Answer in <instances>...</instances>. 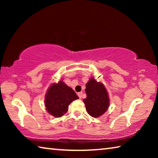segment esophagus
<instances>
[{
	"label": "esophagus",
	"instance_id": "obj_1",
	"mask_svg": "<svg viewBox=\"0 0 158 158\" xmlns=\"http://www.w3.org/2000/svg\"><path fill=\"white\" fill-rule=\"evenodd\" d=\"M82 94H83V93L82 92H80V93H78V96H79V98L81 99V97H82Z\"/></svg>",
	"mask_w": 158,
	"mask_h": 158
}]
</instances>
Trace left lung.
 <instances>
[{
    "label": "left lung",
    "mask_w": 158,
    "mask_h": 158,
    "mask_svg": "<svg viewBox=\"0 0 158 158\" xmlns=\"http://www.w3.org/2000/svg\"><path fill=\"white\" fill-rule=\"evenodd\" d=\"M87 97L83 100L88 114L99 117L107 110L109 105L108 93L104 85L91 78L85 85Z\"/></svg>",
    "instance_id": "obj_1"
}]
</instances>
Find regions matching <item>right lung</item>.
I'll use <instances>...</instances> for the list:
<instances>
[{"label": "right lung", "instance_id": "right-lung-1", "mask_svg": "<svg viewBox=\"0 0 158 158\" xmlns=\"http://www.w3.org/2000/svg\"><path fill=\"white\" fill-rule=\"evenodd\" d=\"M75 92L60 81L52 85L45 96V106L49 113L54 117L63 116L68 110V105L78 99Z\"/></svg>", "mask_w": 158, "mask_h": 158}]
</instances>
